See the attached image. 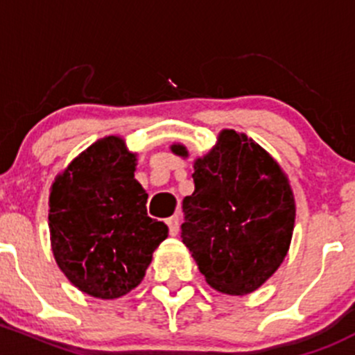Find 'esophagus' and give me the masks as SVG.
<instances>
[{"label": "esophagus", "mask_w": 355, "mask_h": 355, "mask_svg": "<svg viewBox=\"0 0 355 355\" xmlns=\"http://www.w3.org/2000/svg\"><path fill=\"white\" fill-rule=\"evenodd\" d=\"M167 225H169L171 236H178V234H179V217H178V215L167 218Z\"/></svg>", "instance_id": "obj_1"}]
</instances>
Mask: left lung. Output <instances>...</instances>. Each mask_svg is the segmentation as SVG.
I'll return each instance as SVG.
<instances>
[{
	"mask_svg": "<svg viewBox=\"0 0 355 355\" xmlns=\"http://www.w3.org/2000/svg\"><path fill=\"white\" fill-rule=\"evenodd\" d=\"M188 159L182 144L171 145ZM195 191L182 200V243L207 284L229 295L257 291L287 257L295 200L280 164L254 140L222 130L193 162Z\"/></svg>",
	"mask_w": 355,
	"mask_h": 355,
	"instance_id": "8db88e82",
	"label": "left lung"
}]
</instances>
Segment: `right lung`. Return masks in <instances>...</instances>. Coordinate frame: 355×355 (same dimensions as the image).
<instances>
[{
    "label": "right lung",
    "instance_id": "add662e5",
    "mask_svg": "<svg viewBox=\"0 0 355 355\" xmlns=\"http://www.w3.org/2000/svg\"><path fill=\"white\" fill-rule=\"evenodd\" d=\"M137 153L121 137L90 145L54 178L49 195L51 250L83 294L118 299L138 287L153 251L169 236L147 215V191L135 179Z\"/></svg>",
    "mask_w": 355,
    "mask_h": 355
}]
</instances>
